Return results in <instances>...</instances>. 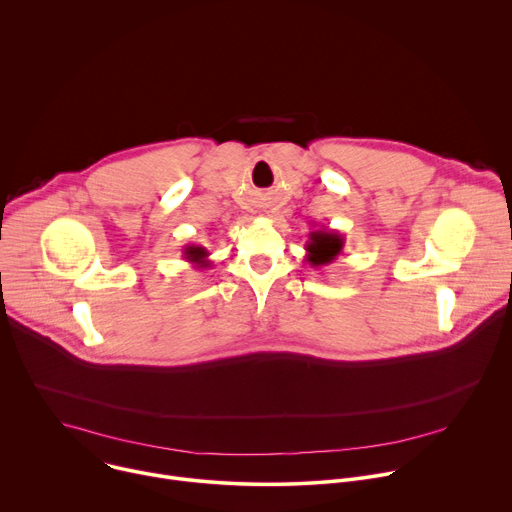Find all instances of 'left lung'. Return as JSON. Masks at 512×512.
Here are the masks:
<instances>
[{
  "label": "left lung",
  "instance_id": "8db88e82",
  "mask_svg": "<svg viewBox=\"0 0 512 512\" xmlns=\"http://www.w3.org/2000/svg\"><path fill=\"white\" fill-rule=\"evenodd\" d=\"M344 247V237L338 231H328V229H320V231H312L310 233V241L306 243V261L312 267H320V265H328L332 263Z\"/></svg>",
  "mask_w": 512,
  "mask_h": 512
}]
</instances>
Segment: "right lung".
<instances>
[{"label":"right lung","mask_w":512,"mask_h":512,"mask_svg":"<svg viewBox=\"0 0 512 512\" xmlns=\"http://www.w3.org/2000/svg\"><path fill=\"white\" fill-rule=\"evenodd\" d=\"M206 257H208V251L204 247H200V245H186L184 247V259L194 263L196 267H202V269L208 267L210 261Z\"/></svg>","instance_id":"1"}]
</instances>
